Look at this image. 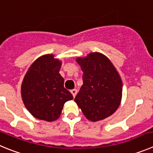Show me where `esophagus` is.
Masks as SVG:
<instances>
[{"instance_id":"1","label":"esophagus","mask_w":153,"mask_h":153,"mask_svg":"<svg viewBox=\"0 0 153 153\" xmlns=\"http://www.w3.org/2000/svg\"><path fill=\"white\" fill-rule=\"evenodd\" d=\"M71 92L72 93L73 96H74V97H75L76 95V93H77V90H76V89H72V90H71Z\"/></svg>"}]
</instances>
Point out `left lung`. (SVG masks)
<instances>
[{"label": "left lung", "instance_id": "left-lung-1", "mask_svg": "<svg viewBox=\"0 0 153 153\" xmlns=\"http://www.w3.org/2000/svg\"><path fill=\"white\" fill-rule=\"evenodd\" d=\"M76 61L83 72V84L75 102L85 117L92 122L114 114L122 99L123 83L120 74L105 54L91 52Z\"/></svg>", "mask_w": 153, "mask_h": 153}]
</instances>
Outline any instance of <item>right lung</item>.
Masks as SVG:
<instances>
[{"mask_svg":"<svg viewBox=\"0 0 153 153\" xmlns=\"http://www.w3.org/2000/svg\"><path fill=\"white\" fill-rule=\"evenodd\" d=\"M62 61L52 54H44L31 64L21 85V96L25 107L33 117L54 121L61 116L66 102L74 99L64 87L59 74Z\"/></svg>","mask_w":153,"mask_h":153,"instance_id":"right-lung-1","label":"right lung"}]
</instances>
